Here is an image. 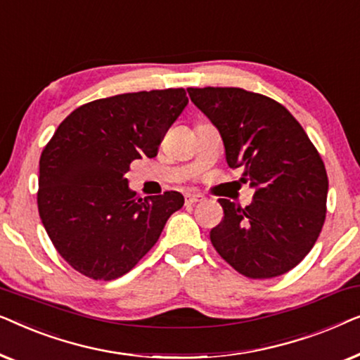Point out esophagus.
<instances>
[{"label":"esophagus","mask_w":360,"mask_h":360,"mask_svg":"<svg viewBox=\"0 0 360 360\" xmlns=\"http://www.w3.org/2000/svg\"><path fill=\"white\" fill-rule=\"evenodd\" d=\"M198 201H201V196L200 195L188 193V195L185 196V203L186 205H195V203H198Z\"/></svg>","instance_id":"obj_1"}]
</instances>
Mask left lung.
<instances>
[{
    "label": "left lung",
    "instance_id": "obj_1",
    "mask_svg": "<svg viewBox=\"0 0 360 360\" xmlns=\"http://www.w3.org/2000/svg\"><path fill=\"white\" fill-rule=\"evenodd\" d=\"M219 131L231 169L254 190L240 208L219 200L224 218L210 239L249 278L278 277L304 259L326 218L328 175L318 150L287 108L243 88H186Z\"/></svg>",
    "mask_w": 360,
    "mask_h": 360
}]
</instances>
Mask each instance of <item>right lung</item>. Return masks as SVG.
<instances>
[{
  "instance_id": "1",
  "label": "right lung",
  "mask_w": 360,
  "mask_h": 360,
  "mask_svg": "<svg viewBox=\"0 0 360 360\" xmlns=\"http://www.w3.org/2000/svg\"><path fill=\"white\" fill-rule=\"evenodd\" d=\"M186 105L184 88L95 100L70 112L42 150L39 214L58 254L80 274H127L184 206L179 191L139 198L126 172L132 160L157 155Z\"/></svg>"
}]
</instances>
